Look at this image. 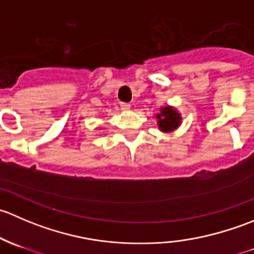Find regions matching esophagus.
Here are the masks:
<instances>
[{
  "label": "esophagus",
  "instance_id": "esophagus-1",
  "mask_svg": "<svg viewBox=\"0 0 254 254\" xmlns=\"http://www.w3.org/2000/svg\"><path fill=\"white\" fill-rule=\"evenodd\" d=\"M120 107H122L123 111H130V108H131V104L124 103V102H122V103H120Z\"/></svg>",
  "mask_w": 254,
  "mask_h": 254
}]
</instances>
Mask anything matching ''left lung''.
I'll return each mask as SVG.
<instances>
[{
  "instance_id": "1",
  "label": "left lung",
  "mask_w": 254,
  "mask_h": 254,
  "mask_svg": "<svg viewBox=\"0 0 254 254\" xmlns=\"http://www.w3.org/2000/svg\"><path fill=\"white\" fill-rule=\"evenodd\" d=\"M155 117L156 119H157L158 127H160L161 131L163 132L173 131V130H176L182 123L181 113L171 106L162 107V108L160 109V113H157Z\"/></svg>"
}]
</instances>
